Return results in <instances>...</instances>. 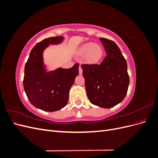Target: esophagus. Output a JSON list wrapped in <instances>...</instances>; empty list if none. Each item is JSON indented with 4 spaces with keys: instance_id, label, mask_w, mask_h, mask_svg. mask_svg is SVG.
<instances>
[{
    "instance_id": "34e87169",
    "label": "esophagus",
    "mask_w": 158,
    "mask_h": 158,
    "mask_svg": "<svg viewBox=\"0 0 158 158\" xmlns=\"http://www.w3.org/2000/svg\"><path fill=\"white\" fill-rule=\"evenodd\" d=\"M79 74H82V67H81V66H79Z\"/></svg>"
}]
</instances>
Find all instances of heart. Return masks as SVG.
I'll return each mask as SVG.
<instances>
[{"instance_id":"1","label":"heart","mask_w":158,"mask_h":158,"mask_svg":"<svg viewBox=\"0 0 158 158\" xmlns=\"http://www.w3.org/2000/svg\"><path fill=\"white\" fill-rule=\"evenodd\" d=\"M80 53L87 55L86 59L90 63H96L101 59L102 56V49L101 47L93 43H88L84 45L80 49Z\"/></svg>"}]
</instances>
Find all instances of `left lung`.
<instances>
[{
    "mask_svg": "<svg viewBox=\"0 0 158 158\" xmlns=\"http://www.w3.org/2000/svg\"><path fill=\"white\" fill-rule=\"evenodd\" d=\"M107 52L101 63L84 64L85 86L89 102L95 106L111 108L125 98L129 85L127 63L114 41L99 38Z\"/></svg>",
    "mask_w": 158,
    "mask_h": 158,
    "instance_id": "left-lung-1",
    "label": "left lung"
}]
</instances>
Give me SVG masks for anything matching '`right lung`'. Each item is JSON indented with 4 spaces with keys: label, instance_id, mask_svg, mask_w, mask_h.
Masks as SVG:
<instances>
[{
    "label": "right lung",
    "instance_id": "obj_1",
    "mask_svg": "<svg viewBox=\"0 0 158 158\" xmlns=\"http://www.w3.org/2000/svg\"><path fill=\"white\" fill-rule=\"evenodd\" d=\"M63 37H52L37 43L31 49L24 69L23 88L30 103L43 111L53 112L67 104L69 90L78 75V64L68 69L46 72L43 52L49 44H59Z\"/></svg>",
    "mask_w": 158,
    "mask_h": 158
}]
</instances>
